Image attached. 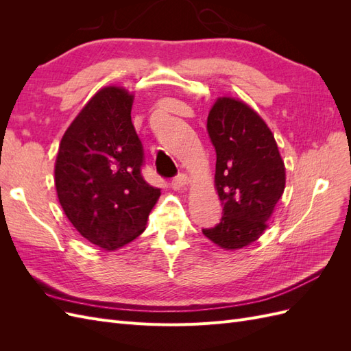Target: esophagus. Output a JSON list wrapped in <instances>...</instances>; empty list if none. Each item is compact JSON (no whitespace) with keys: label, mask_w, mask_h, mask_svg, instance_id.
Instances as JSON below:
<instances>
[{"label":"esophagus","mask_w":351,"mask_h":351,"mask_svg":"<svg viewBox=\"0 0 351 351\" xmlns=\"http://www.w3.org/2000/svg\"><path fill=\"white\" fill-rule=\"evenodd\" d=\"M189 186V178L184 174H178L171 180V187L174 190H186Z\"/></svg>","instance_id":"34e87169"}]
</instances>
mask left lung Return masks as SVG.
Segmentation results:
<instances>
[{
  "mask_svg": "<svg viewBox=\"0 0 351 351\" xmlns=\"http://www.w3.org/2000/svg\"><path fill=\"white\" fill-rule=\"evenodd\" d=\"M208 134L217 152L215 187L222 218L202 232L217 246L237 250L267 230L285 187L277 142L261 115L234 98H218L208 115Z\"/></svg>",
  "mask_w": 351,
  "mask_h": 351,
  "instance_id": "1",
  "label": "left lung"
}]
</instances>
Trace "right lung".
<instances>
[{"instance_id":"1","label":"right lung","mask_w":351,"mask_h":351,"mask_svg":"<svg viewBox=\"0 0 351 351\" xmlns=\"http://www.w3.org/2000/svg\"><path fill=\"white\" fill-rule=\"evenodd\" d=\"M132 105L125 89L102 88L73 120L57 154L60 205L80 236L105 250L141 236L161 196L142 177L143 146Z\"/></svg>"}]
</instances>
